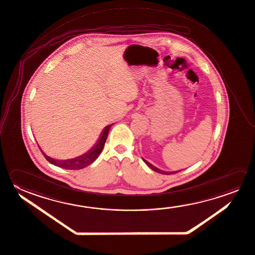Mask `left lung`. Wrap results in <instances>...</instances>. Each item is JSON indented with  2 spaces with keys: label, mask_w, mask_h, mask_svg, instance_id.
Here are the masks:
<instances>
[{
  "label": "left lung",
  "mask_w": 255,
  "mask_h": 255,
  "mask_svg": "<svg viewBox=\"0 0 255 255\" xmlns=\"http://www.w3.org/2000/svg\"><path fill=\"white\" fill-rule=\"evenodd\" d=\"M143 161H144L147 165H148L153 171H156V172H158V173H162V174H165V175H169V174H174V173H177V172H179L180 171H161V170H159V169H157L156 167L153 166V165H152L150 162H147L145 159H144L143 158Z\"/></svg>",
  "instance_id": "8db88e82"
}]
</instances>
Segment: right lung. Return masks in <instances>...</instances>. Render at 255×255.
Returning <instances> with one entry per match:
<instances>
[{"label":"right lung","mask_w":255,"mask_h":255,"mask_svg":"<svg viewBox=\"0 0 255 255\" xmlns=\"http://www.w3.org/2000/svg\"><path fill=\"white\" fill-rule=\"evenodd\" d=\"M112 125L107 126L106 128L103 130V132H102V136L99 140V143L96 144V145L90 152L85 153L82 156H80V157L74 158V159H71V160H56V159H53V158L47 156L46 153L42 151L41 148L39 147V145H38V147L40 149L41 153H43L44 157L46 158L48 162H51L52 164H54L56 166L61 167V168H64L66 170H80V169H83L84 167L88 166L99 157V155L102 153V149L104 147L109 131L111 129Z\"/></svg>","instance_id":"obj_1"}]
</instances>
